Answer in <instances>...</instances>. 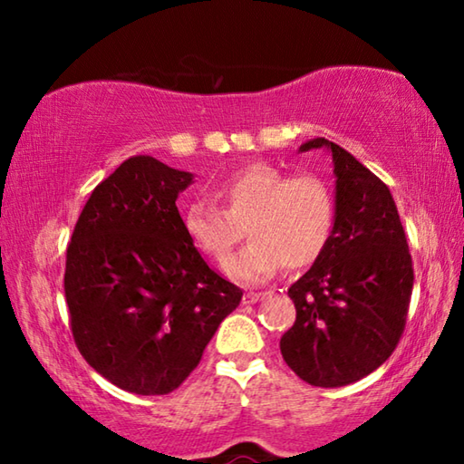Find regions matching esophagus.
<instances>
[{
    "label": "esophagus",
    "mask_w": 464,
    "mask_h": 464,
    "mask_svg": "<svg viewBox=\"0 0 464 464\" xmlns=\"http://www.w3.org/2000/svg\"><path fill=\"white\" fill-rule=\"evenodd\" d=\"M268 295V293H246L243 295V303L246 304H254V303H257V301H262V298Z\"/></svg>",
    "instance_id": "esophagus-1"
}]
</instances>
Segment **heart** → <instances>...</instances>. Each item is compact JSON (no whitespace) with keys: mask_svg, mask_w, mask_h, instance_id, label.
Instances as JSON below:
<instances>
[{"mask_svg":"<svg viewBox=\"0 0 464 464\" xmlns=\"http://www.w3.org/2000/svg\"><path fill=\"white\" fill-rule=\"evenodd\" d=\"M221 208L204 200L182 207V227L194 249L223 262L246 227L249 243L227 262L231 278L266 282L278 270L309 268L324 254L335 217L332 188L315 174L286 176L268 163L233 171L215 186Z\"/></svg>","mask_w":464,"mask_h":464,"instance_id":"obj_1","label":"heart"}]
</instances>
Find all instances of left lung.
<instances>
[{"label":"left lung","mask_w":464,"mask_h":464,"mask_svg":"<svg viewBox=\"0 0 464 464\" xmlns=\"http://www.w3.org/2000/svg\"><path fill=\"white\" fill-rule=\"evenodd\" d=\"M335 174L332 235L288 295L296 319L280 337L285 362L313 387H343L376 371L401 340L413 288L410 246L389 188L324 137Z\"/></svg>","instance_id":"obj_1"}]
</instances>
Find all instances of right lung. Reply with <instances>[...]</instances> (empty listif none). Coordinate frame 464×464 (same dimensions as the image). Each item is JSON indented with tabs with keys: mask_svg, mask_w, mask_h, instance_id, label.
<instances>
[{
	"mask_svg": "<svg viewBox=\"0 0 464 464\" xmlns=\"http://www.w3.org/2000/svg\"><path fill=\"white\" fill-rule=\"evenodd\" d=\"M190 182L155 157H129L93 188L67 246L77 350L137 395L176 391L243 296L186 237L176 198Z\"/></svg>",
	"mask_w": 464,
	"mask_h": 464,
	"instance_id": "add662e5",
	"label": "right lung"
}]
</instances>
